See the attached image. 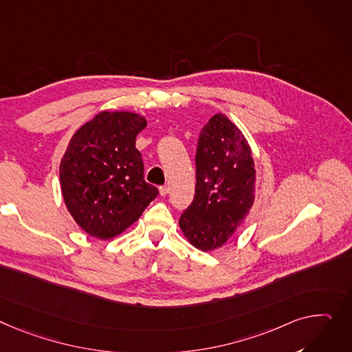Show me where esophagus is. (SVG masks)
Returning <instances> with one entry per match:
<instances>
[{
  "mask_svg": "<svg viewBox=\"0 0 352 352\" xmlns=\"http://www.w3.org/2000/svg\"><path fill=\"white\" fill-rule=\"evenodd\" d=\"M168 192H170V188H168V186H160V195H161V197H166V195H168Z\"/></svg>",
  "mask_w": 352,
  "mask_h": 352,
  "instance_id": "34e87169",
  "label": "esophagus"
}]
</instances>
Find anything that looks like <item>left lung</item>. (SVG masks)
<instances>
[{
  "instance_id": "8db88e82",
  "label": "left lung",
  "mask_w": 352,
  "mask_h": 352,
  "mask_svg": "<svg viewBox=\"0 0 352 352\" xmlns=\"http://www.w3.org/2000/svg\"><path fill=\"white\" fill-rule=\"evenodd\" d=\"M192 204L179 218L185 239L202 252L222 248L254 204V160L242 130L223 113L201 130Z\"/></svg>"
}]
</instances>
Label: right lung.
Segmentation results:
<instances>
[{"instance_id":"right-lung-1","label":"right lung","mask_w":352,"mask_h":352,"mask_svg":"<svg viewBox=\"0 0 352 352\" xmlns=\"http://www.w3.org/2000/svg\"><path fill=\"white\" fill-rule=\"evenodd\" d=\"M147 127L144 116L104 110L70 138L60 160L65 205L87 235L109 241L130 228L158 195L144 181L135 137Z\"/></svg>"}]
</instances>
